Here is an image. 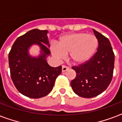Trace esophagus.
<instances>
[{"mask_svg": "<svg viewBox=\"0 0 122 122\" xmlns=\"http://www.w3.org/2000/svg\"><path fill=\"white\" fill-rule=\"evenodd\" d=\"M69 68L66 66H65V65H63L62 66V72H65L66 71L68 70Z\"/></svg>", "mask_w": 122, "mask_h": 122, "instance_id": "34e87169", "label": "esophagus"}]
</instances>
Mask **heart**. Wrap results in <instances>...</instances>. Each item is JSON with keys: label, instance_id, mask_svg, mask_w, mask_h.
I'll use <instances>...</instances> for the list:
<instances>
[{"label": "heart", "instance_id": "obj_1", "mask_svg": "<svg viewBox=\"0 0 122 122\" xmlns=\"http://www.w3.org/2000/svg\"><path fill=\"white\" fill-rule=\"evenodd\" d=\"M97 47L98 40L94 35L75 33L61 37L57 47H52L51 51L58 59H62L69 54V58L73 64L80 65L92 56Z\"/></svg>", "mask_w": 122, "mask_h": 122}]
</instances>
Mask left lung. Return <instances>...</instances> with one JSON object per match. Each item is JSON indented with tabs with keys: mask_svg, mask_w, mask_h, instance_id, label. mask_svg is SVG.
Here are the masks:
<instances>
[{
	"mask_svg": "<svg viewBox=\"0 0 122 122\" xmlns=\"http://www.w3.org/2000/svg\"><path fill=\"white\" fill-rule=\"evenodd\" d=\"M97 40V51L85 63L72 66L76 72L71 81L74 92L79 96L91 98L104 92L113 78L115 54L108 38L93 29Z\"/></svg>",
	"mask_w": 122,
	"mask_h": 122,
	"instance_id": "left-lung-1",
	"label": "left lung"
}]
</instances>
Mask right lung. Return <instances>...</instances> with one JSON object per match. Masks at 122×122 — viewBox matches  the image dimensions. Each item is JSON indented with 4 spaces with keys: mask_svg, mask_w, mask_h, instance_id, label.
<instances>
[{
    "mask_svg": "<svg viewBox=\"0 0 122 122\" xmlns=\"http://www.w3.org/2000/svg\"><path fill=\"white\" fill-rule=\"evenodd\" d=\"M47 30H31L16 39L9 54L10 77L21 94L30 98L47 96L53 89L54 82L61 74L62 67L54 68L48 65L46 57L51 54ZM33 44L40 46L41 54L31 57L28 49Z\"/></svg>",
    "mask_w": 122,
    "mask_h": 122,
    "instance_id": "add662e5",
    "label": "right lung"
}]
</instances>
